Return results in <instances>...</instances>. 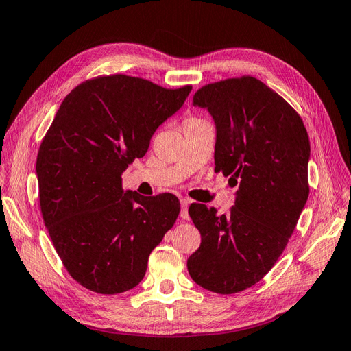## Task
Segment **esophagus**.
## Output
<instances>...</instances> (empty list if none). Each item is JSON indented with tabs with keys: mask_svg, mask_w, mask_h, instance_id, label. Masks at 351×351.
Segmentation results:
<instances>
[{
	"mask_svg": "<svg viewBox=\"0 0 351 351\" xmlns=\"http://www.w3.org/2000/svg\"><path fill=\"white\" fill-rule=\"evenodd\" d=\"M180 204H182V214H180V217H182L183 219H189L187 209H189V205H190V200L183 197V199H180Z\"/></svg>",
	"mask_w": 351,
	"mask_h": 351,
	"instance_id": "esophagus-1",
	"label": "esophagus"
}]
</instances>
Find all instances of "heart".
I'll return each mask as SVG.
<instances>
[{
	"mask_svg": "<svg viewBox=\"0 0 351 351\" xmlns=\"http://www.w3.org/2000/svg\"><path fill=\"white\" fill-rule=\"evenodd\" d=\"M192 120H196V119H192Z\"/></svg>",
	"mask_w": 351,
	"mask_h": 351,
	"instance_id": "b5f03b06",
	"label": "heart"
}]
</instances>
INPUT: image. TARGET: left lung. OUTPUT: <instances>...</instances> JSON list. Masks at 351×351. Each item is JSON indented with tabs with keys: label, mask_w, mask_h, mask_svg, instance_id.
<instances>
[{
	"label": "left lung",
	"mask_w": 351,
	"mask_h": 351,
	"mask_svg": "<svg viewBox=\"0 0 351 351\" xmlns=\"http://www.w3.org/2000/svg\"><path fill=\"white\" fill-rule=\"evenodd\" d=\"M193 105L215 121V173L239 190L228 214L190 205L202 241L187 269L209 291L239 293L271 271L297 226L309 196V136L291 105L252 76L205 84Z\"/></svg>",
	"instance_id": "1"
}]
</instances>
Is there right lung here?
Listing matches in <instances>:
<instances>
[{"instance_id": "add662e5", "label": "right lung", "mask_w": 351, "mask_h": 351, "mask_svg": "<svg viewBox=\"0 0 351 351\" xmlns=\"http://www.w3.org/2000/svg\"><path fill=\"white\" fill-rule=\"evenodd\" d=\"M190 90L112 74L80 83L61 102L36 158L39 204L62 265L88 290L133 289L174 226L177 196L124 193L121 174Z\"/></svg>"}]
</instances>
